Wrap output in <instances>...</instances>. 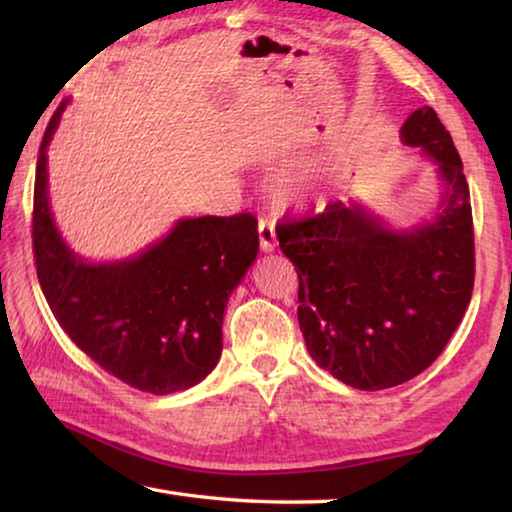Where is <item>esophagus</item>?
Instances as JSON below:
<instances>
[{"label":"esophagus","instance_id":"34e87169","mask_svg":"<svg viewBox=\"0 0 512 512\" xmlns=\"http://www.w3.org/2000/svg\"><path fill=\"white\" fill-rule=\"evenodd\" d=\"M257 232H259V246H262L264 253H271L277 244L275 221L268 219V216H262V219L257 221Z\"/></svg>","mask_w":512,"mask_h":512}]
</instances>
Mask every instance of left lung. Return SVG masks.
I'll list each match as a JSON object with an SVG mask.
<instances>
[{
    "instance_id": "8db88e82",
    "label": "left lung",
    "mask_w": 512,
    "mask_h": 512,
    "mask_svg": "<svg viewBox=\"0 0 512 512\" xmlns=\"http://www.w3.org/2000/svg\"><path fill=\"white\" fill-rule=\"evenodd\" d=\"M445 183L438 212L413 230H388L357 203L277 223L296 266L298 323L320 368L359 391L420 375L445 350L474 289L470 189L447 128L422 106L402 126Z\"/></svg>"
}]
</instances>
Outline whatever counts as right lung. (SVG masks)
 <instances>
[{
  "label": "right lung",
  "instance_id": "add662e5",
  "mask_svg": "<svg viewBox=\"0 0 512 512\" xmlns=\"http://www.w3.org/2000/svg\"><path fill=\"white\" fill-rule=\"evenodd\" d=\"M65 106L42 137L33 189L42 293L69 339L108 375L153 395L187 391L219 363L225 305L259 250L257 219H180L133 259L83 262L56 230L47 196V146Z\"/></svg>",
  "mask_w": 512,
  "mask_h": 512
}]
</instances>
